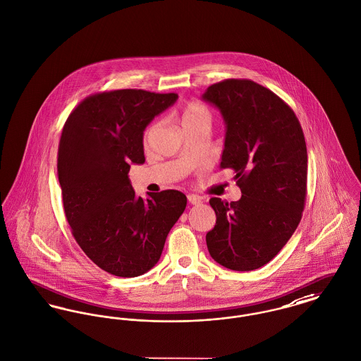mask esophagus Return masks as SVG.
<instances>
[{"label": "esophagus", "mask_w": 361, "mask_h": 361, "mask_svg": "<svg viewBox=\"0 0 361 361\" xmlns=\"http://www.w3.org/2000/svg\"><path fill=\"white\" fill-rule=\"evenodd\" d=\"M188 200H189V202H190L192 205H198V204L202 202V198H201L200 195H195V194H189V195H188Z\"/></svg>", "instance_id": "1"}]
</instances>
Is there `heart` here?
<instances>
[{
	"label": "heart",
	"mask_w": 361,
	"mask_h": 361,
	"mask_svg": "<svg viewBox=\"0 0 361 361\" xmlns=\"http://www.w3.org/2000/svg\"><path fill=\"white\" fill-rule=\"evenodd\" d=\"M180 123L183 130H188L190 127H195V126H208L211 127L212 123V114L211 111L198 102H189L188 105L183 106L182 112H180ZM160 127L159 121H153L152 124H149L144 131V137L142 141L144 145H147L154 137V134L157 133Z\"/></svg>",
	"instance_id": "b5f03b06"
}]
</instances>
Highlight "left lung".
I'll return each mask as SVG.
<instances>
[{
	"label": "left lung",
	"mask_w": 361,
	"mask_h": 361,
	"mask_svg": "<svg viewBox=\"0 0 361 361\" xmlns=\"http://www.w3.org/2000/svg\"><path fill=\"white\" fill-rule=\"evenodd\" d=\"M202 99L226 123L220 169L235 172L238 201L209 200L216 214L207 234L212 259L233 271L269 263L295 231L307 200L308 154L301 124L288 104L249 79L209 86Z\"/></svg>",
	"instance_id": "obj_1"
}]
</instances>
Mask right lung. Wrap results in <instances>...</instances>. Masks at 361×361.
I'll use <instances>...</instances> for the list:
<instances>
[{
    "mask_svg": "<svg viewBox=\"0 0 361 361\" xmlns=\"http://www.w3.org/2000/svg\"><path fill=\"white\" fill-rule=\"evenodd\" d=\"M178 98L138 89L86 97L66 121L57 153L63 205L73 238L101 269L121 278L159 262L188 198L178 190L137 197L130 164L145 161V128Z\"/></svg>",
    "mask_w": 361,
    "mask_h": 361,
    "instance_id": "1",
    "label": "right lung"
}]
</instances>
